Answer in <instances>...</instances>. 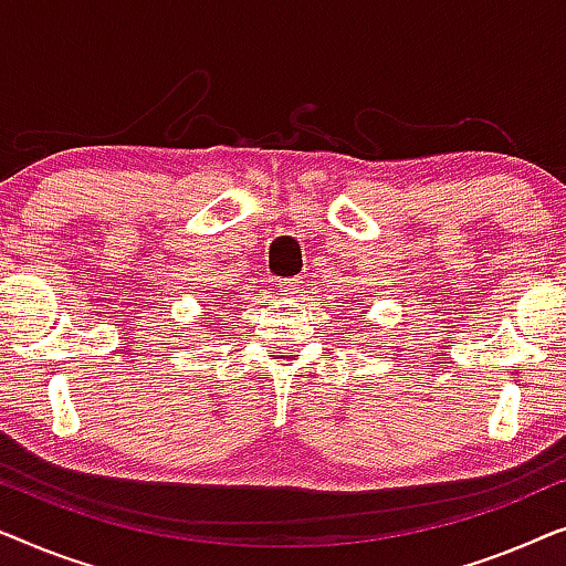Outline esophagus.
<instances>
[{"label":"esophagus","instance_id":"esophagus-1","mask_svg":"<svg viewBox=\"0 0 566 566\" xmlns=\"http://www.w3.org/2000/svg\"><path fill=\"white\" fill-rule=\"evenodd\" d=\"M300 286H302V282L297 280V276H292V280H282V282H280V290H282L284 297H294V294L300 292Z\"/></svg>","mask_w":566,"mask_h":566}]
</instances>
